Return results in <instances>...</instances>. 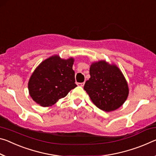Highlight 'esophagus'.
<instances>
[{
  "label": "esophagus",
  "mask_w": 156,
  "mask_h": 156,
  "mask_svg": "<svg viewBox=\"0 0 156 156\" xmlns=\"http://www.w3.org/2000/svg\"><path fill=\"white\" fill-rule=\"evenodd\" d=\"M84 85H85V83H78V85L80 86V87H83Z\"/></svg>",
  "instance_id": "1"
}]
</instances>
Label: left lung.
Masks as SVG:
<instances>
[{"label": "left lung", "instance_id": "left-lung-1", "mask_svg": "<svg viewBox=\"0 0 156 156\" xmlns=\"http://www.w3.org/2000/svg\"><path fill=\"white\" fill-rule=\"evenodd\" d=\"M90 78L84 90L94 104L105 112L117 110L126 101L129 88L122 71L115 64L105 60L91 63Z\"/></svg>", "mask_w": 156, "mask_h": 156}]
</instances>
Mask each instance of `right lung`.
<instances>
[{"label":"right lung","mask_w":156,"mask_h":156,"mask_svg":"<svg viewBox=\"0 0 156 156\" xmlns=\"http://www.w3.org/2000/svg\"><path fill=\"white\" fill-rule=\"evenodd\" d=\"M73 58L54 55L41 62L29 79V94L42 107H50L68 94L77 85L73 70Z\"/></svg>","instance_id":"add662e5"}]
</instances>
